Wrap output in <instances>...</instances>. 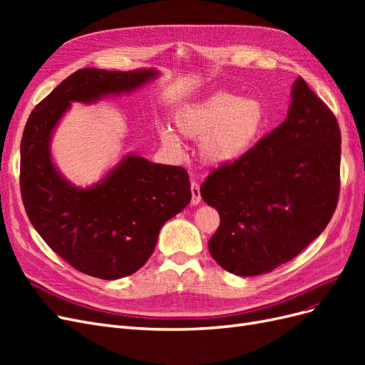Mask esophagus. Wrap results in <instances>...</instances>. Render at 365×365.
<instances>
[{
    "instance_id": "obj_1",
    "label": "esophagus",
    "mask_w": 365,
    "mask_h": 365,
    "mask_svg": "<svg viewBox=\"0 0 365 365\" xmlns=\"http://www.w3.org/2000/svg\"><path fill=\"white\" fill-rule=\"evenodd\" d=\"M190 189H192V205H197V204L201 202V189H200V184H197V182H192Z\"/></svg>"
}]
</instances>
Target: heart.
I'll list each match as a JSON object with an SVG mask.
<instances>
[{
	"mask_svg": "<svg viewBox=\"0 0 365 365\" xmlns=\"http://www.w3.org/2000/svg\"><path fill=\"white\" fill-rule=\"evenodd\" d=\"M176 130L185 138L200 140L201 158L210 165L236 163L256 146L268 125V111L259 98H240L215 93L201 102L185 105L173 115ZM161 145L178 153L180 138L160 129Z\"/></svg>",
	"mask_w": 365,
	"mask_h": 365,
	"instance_id": "obj_1",
	"label": "heart"
}]
</instances>
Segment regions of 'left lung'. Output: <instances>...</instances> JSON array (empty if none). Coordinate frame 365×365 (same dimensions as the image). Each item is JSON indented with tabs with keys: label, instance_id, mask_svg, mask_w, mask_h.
Returning a JSON list of instances; mask_svg holds the SVG:
<instances>
[{
	"label": "left lung",
	"instance_id": "left-lung-1",
	"mask_svg": "<svg viewBox=\"0 0 365 365\" xmlns=\"http://www.w3.org/2000/svg\"><path fill=\"white\" fill-rule=\"evenodd\" d=\"M339 161L338 121L298 77L283 123L201 185L202 200L220 217L208 240L212 257L242 277L294 259L334 216Z\"/></svg>",
	"mask_w": 365,
	"mask_h": 365
}]
</instances>
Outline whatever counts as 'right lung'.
<instances>
[{"mask_svg": "<svg viewBox=\"0 0 365 365\" xmlns=\"http://www.w3.org/2000/svg\"><path fill=\"white\" fill-rule=\"evenodd\" d=\"M157 76L77 70L33 109L24 128L19 185L30 222L58 256L97 279L126 277L148 262L161 227L192 200L189 173L129 153L102 181L82 189L54 165L51 135L71 102L130 93Z\"/></svg>", "mask_w": 365, "mask_h": 365, "instance_id": "right-lung-1", "label": "right lung"}]
</instances>
